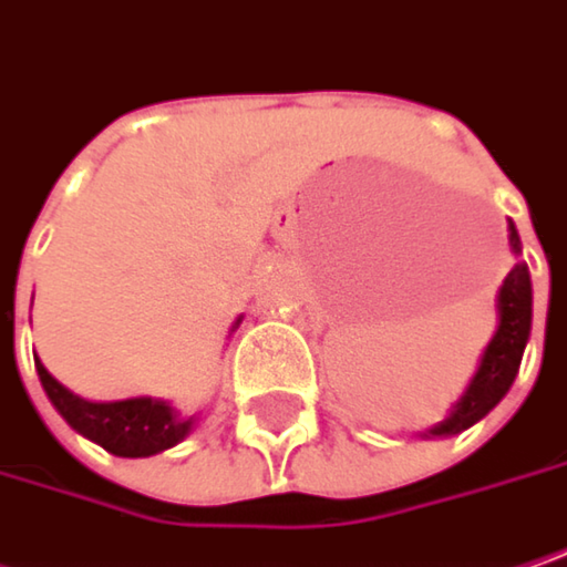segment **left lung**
Segmentation results:
<instances>
[{"label":"left lung","instance_id":"1","mask_svg":"<svg viewBox=\"0 0 567 567\" xmlns=\"http://www.w3.org/2000/svg\"><path fill=\"white\" fill-rule=\"evenodd\" d=\"M507 240H511V252L516 256V262L494 298V311H497L494 337L487 340L475 375L468 379L465 391L450 408V414L436 426L423 430V440H446V436L475 426L482 416L491 414L504 401V394L511 391L516 372H519L523 350H526L529 330H533V282H529V266L519 259L523 244H519L514 220H507Z\"/></svg>","mask_w":567,"mask_h":567}]
</instances>
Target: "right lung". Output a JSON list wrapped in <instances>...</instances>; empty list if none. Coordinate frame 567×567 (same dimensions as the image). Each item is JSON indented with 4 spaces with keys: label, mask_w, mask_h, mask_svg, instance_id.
I'll list each match as a JSON object with an SVG mask.
<instances>
[{
    "label": "right lung",
    "mask_w": 567,
    "mask_h": 567,
    "mask_svg": "<svg viewBox=\"0 0 567 567\" xmlns=\"http://www.w3.org/2000/svg\"><path fill=\"white\" fill-rule=\"evenodd\" d=\"M244 317L234 320L230 333L240 327ZM38 379L44 384L56 414L63 416L85 440L99 443L102 450L121 458H147L163 450H173L192 433L198 414L183 416L169 401L159 398H124V401H89L73 394L66 384H60L44 369L41 359H34Z\"/></svg>",
    "instance_id": "1"
}]
</instances>
